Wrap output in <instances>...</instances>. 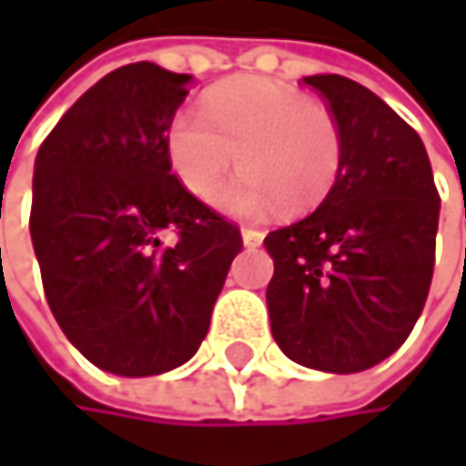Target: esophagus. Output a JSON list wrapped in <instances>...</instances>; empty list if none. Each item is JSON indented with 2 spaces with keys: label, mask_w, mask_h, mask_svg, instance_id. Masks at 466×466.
Instances as JSON below:
<instances>
[{
  "label": "esophagus",
  "mask_w": 466,
  "mask_h": 466,
  "mask_svg": "<svg viewBox=\"0 0 466 466\" xmlns=\"http://www.w3.org/2000/svg\"><path fill=\"white\" fill-rule=\"evenodd\" d=\"M261 239H264V232H258V229H242V242H245V248H258Z\"/></svg>",
  "instance_id": "1"
}]
</instances>
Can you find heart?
Listing matches in <instances>:
<instances>
[{
	"label": "heart",
	"mask_w": 466,
	"mask_h": 466,
	"mask_svg": "<svg viewBox=\"0 0 466 466\" xmlns=\"http://www.w3.org/2000/svg\"><path fill=\"white\" fill-rule=\"evenodd\" d=\"M164 147L194 197H208L239 158L245 169L213 194L234 218H267L280 205L291 216L313 210L342 161L334 113L267 77H234L205 96V113L180 110Z\"/></svg>",
	"instance_id": "heart-1"
}]
</instances>
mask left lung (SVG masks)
I'll return each mask as SVG.
<instances>
[{
    "label": "left lung",
    "instance_id": "left-lung-1",
    "mask_svg": "<svg viewBox=\"0 0 466 466\" xmlns=\"http://www.w3.org/2000/svg\"><path fill=\"white\" fill-rule=\"evenodd\" d=\"M302 80L339 124L342 161L316 213L264 237L267 308L291 361L350 375L389 359L419 321L440 197L423 142L380 96L342 75Z\"/></svg>",
    "mask_w": 466,
    "mask_h": 466
}]
</instances>
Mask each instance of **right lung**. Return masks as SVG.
<instances>
[{"mask_svg": "<svg viewBox=\"0 0 466 466\" xmlns=\"http://www.w3.org/2000/svg\"><path fill=\"white\" fill-rule=\"evenodd\" d=\"M191 75L137 61L91 86L35 161L29 232L46 299L99 370L147 378L202 345L239 229L169 172L167 129ZM178 234L172 248L160 232Z\"/></svg>", "mask_w": 466, "mask_h": 466, "instance_id": "right-lung-1", "label": "right lung"}]
</instances>
